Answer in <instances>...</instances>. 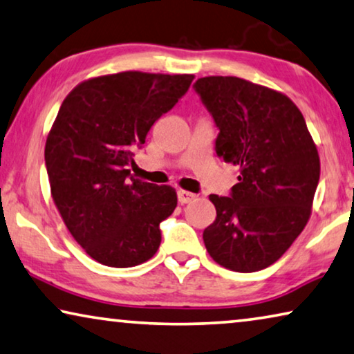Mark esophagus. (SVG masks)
Returning <instances> with one entry per match:
<instances>
[{
    "instance_id": "obj_1",
    "label": "esophagus",
    "mask_w": 354,
    "mask_h": 354,
    "mask_svg": "<svg viewBox=\"0 0 354 354\" xmlns=\"http://www.w3.org/2000/svg\"><path fill=\"white\" fill-rule=\"evenodd\" d=\"M195 197H197V195L189 192V191H178V200H179V203H181V205L192 202V200H195Z\"/></svg>"
}]
</instances>
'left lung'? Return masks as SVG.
<instances>
[{
  "label": "left lung",
  "mask_w": 354,
  "mask_h": 354,
  "mask_svg": "<svg viewBox=\"0 0 354 354\" xmlns=\"http://www.w3.org/2000/svg\"><path fill=\"white\" fill-rule=\"evenodd\" d=\"M219 135L216 154L240 167L230 197L211 194L214 223L203 241L214 262L250 273L277 262L312 214L319 156L300 109L286 95L235 76L194 84Z\"/></svg>",
  "instance_id": "1"
}]
</instances>
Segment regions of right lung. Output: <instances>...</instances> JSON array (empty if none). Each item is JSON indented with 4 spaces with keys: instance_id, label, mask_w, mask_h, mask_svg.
<instances>
[{
    "instance_id": "1",
    "label": "right lung",
    "mask_w": 354,
    "mask_h": 354,
    "mask_svg": "<svg viewBox=\"0 0 354 354\" xmlns=\"http://www.w3.org/2000/svg\"><path fill=\"white\" fill-rule=\"evenodd\" d=\"M192 79L122 71L82 81L63 100L44 149L50 194L73 239L103 266L135 267L159 250L176 191L130 176V167Z\"/></svg>"
}]
</instances>
